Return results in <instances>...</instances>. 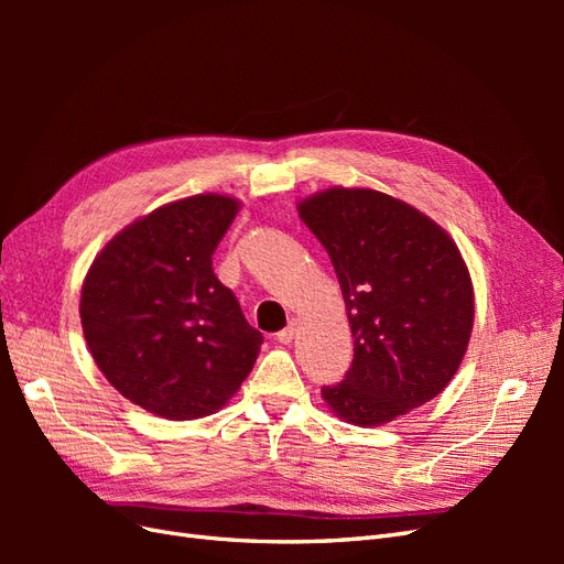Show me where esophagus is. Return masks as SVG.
I'll list each match as a JSON object with an SVG mask.
<instances>
[{"label": "esophagus", "mask_w": 564, "mask_h": 564, "mask_svg": "<svg viewBox=\"0 0 564 564\" xmlns=\"http://www.w3.org/2000/svg\"><path fill=\"white\" fill-rule=\"evenodd\" d=\"M296 329H299V322H296V319L289 322L286 327L278 334V340H280V344H292L294 336H296Z\"/></svg>", "instance_id": "esophagus-1"}]
</instances>
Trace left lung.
<instances>
[{"label":"left lung","instance_id":"left-lung-1","mask_svg":"<svg viewBox=\"0 0 564 564\" xmlns=\"http://www.w3.org/2000/svg\"><path fill=\"white\" fill-rule=\"evenodd\" d=\"M327 249L355 338L346 379L322 398L348 423L383 425L440 395L468 350L475 296L452 237L412 204L369 187L299 202Z\"/></svg>","mask_w":564,"mask_h":564}]
</instances>
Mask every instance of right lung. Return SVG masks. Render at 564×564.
<instances>
[{
  "instance_id": "obj_1",
  "label": "right lung",
  "mask_w": 564,
  "mask_h": 564,
  "mask_svg": "<svg viewBox=\"0 0 564 564\" xmlns=\"http://www.w3.org/2000/svg\"><path fill=\"white\" fill-rule=\"evenodd\" d=\"M237 212L240 202L214 193L164 204L117 232L84 278L79 317L94 362L150 414H214L259 357L261 332L212 268Z\"/></svg>"
}]
</instances>
